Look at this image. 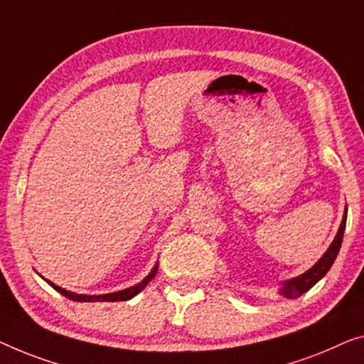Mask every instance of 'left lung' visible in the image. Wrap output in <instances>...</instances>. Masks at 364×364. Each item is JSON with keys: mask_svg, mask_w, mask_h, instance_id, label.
<instances>
[{"mask_svg": "<svg viewBox=\"0 0 364 364\" xmlns=\"http://www.w3.org/2000/svg\"><path fill=\"white\" fill-rule=\"evenodd\" d=\"M346 210L348 209L345 208L343 219H341V224L338 227L337 235H335L333 242L330 243L327 252L322 255L321 259H318V262L314 264L312 268L304 271L302 274L296 276V278L286 279L284 283H281V287L278 291L281 296L287 297V299H297V297L302 296L304 292H307L309 289H311L312 286H316L318 281H321L323 276L327 274V271L332 268L335 258H337V255L340 252L341 242H343V232H345V225H346Z\"/></svg>", "mask_w": 364, "mask_h": 364, "instance_id": "left-lung-1", "label": "left lung"}]
</instances>
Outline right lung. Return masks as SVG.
Returning a JSON list of instances; mask_svg holds the SVG:
<instances>
[{
  "mask_svg": "<svg viewBox=\"0 0 364 364\" xmlns=\"http://www.w3.org/2000/svg\"><path fill=\"white\" fill-rule=\"evenodd\" d=\"M156 271H159V263H156L155 267L151 268L150 273L145 276V278L140 281V283L130 286V287H127V289H122V291L107 292V294H78V292L67 291V289H63V287H60V286L53 284L52 281H48V279H46V281L53 287V289L60 292L62 296L68 297L70 301H77V302H117V301H129V299H132L134 296H137L139 292L142 291L144 287L147 286L150 281L155 278Z\"/></svg>",
  "mask_w": 364,
  "mask_h": 364,
  "instance_id": "add662e5",
  "label": "right lung"
}]
</instances>
